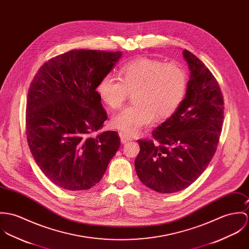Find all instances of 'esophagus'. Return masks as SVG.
Here are the masks:
<instances>
[{"label":"esophagus","mask_w":249,"mask_h":249,"mask_svg":"<svg viewBox=\"0 0 249 249\" xmlns=\"http://www.w3.org/2000/svg\"><path fill=\"white\" fill-rule=\"evenodd\" d=\"M119 137H120V140H121V143L124 144V143H127L129 141H131L133 138L126 135V134H123V133H119Z\"/></svg>","instance_id":"1"}]
</instances>
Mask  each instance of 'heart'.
Returning <instances> with one entry per match:
<instances>
[{"label":"heart","mask_w":249,"mask_h":249,"mask_svg":"<svg viewBox=\"0 0 249 249\" xmlns=\"http://www.w3.org/2000/svg\"><path fill=\"white\" fill-rule=\"evenodd\" d=\"M120 78L108 73L97 84L100 98L111 109H118L135 91L137 102L111 118L114 128L137 134L151 125L157 118L164 119L179 108L188 86L185 71L176 63H164L155 59H138L124 65Z\"/></svg>","instance_id":"b5f03b06"}]
</instances>
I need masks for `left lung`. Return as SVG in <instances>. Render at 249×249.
<instances>
[{
    "label": "left lung",
    "mask_w": 249,
    "mask_h": 249,
    "mask_svg": "<svg viewBox=\"0 0 249 249\" xmlns=\"http://www.w3.org/2000/svg\"><path fill=\"white\" fill-rule=\"evenodd\" d=\"M190 76L185 98L165 122L153 131L157 140H138L135 167L141 182L159 193H176L203 173L217 150L223 122L220 86L205 65L184 50Z\"/></svg>",
    "instance_id": "left-lung-1"
}]
</instances>
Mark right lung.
I'll return each instance as SVG.
<instances>
[{
    "instance_id": "1",
    "label": "right lung",
    "mask_w": 249,
    "mask_h": 249,
    "mask_svg": "<svg viewBox=\"0 0 249 249\" xmlns=\"http://www.w3.org/2000/svg\"><path fill=\"white\" fill-rule=\"evenodd\" d=\"M122 53L73 50L46 62L30 84L27 138L45 176L71 191L98 183L120 146L114 131L98 133L107 120L95 90Z\"/></svg>"
}]
</instances>
